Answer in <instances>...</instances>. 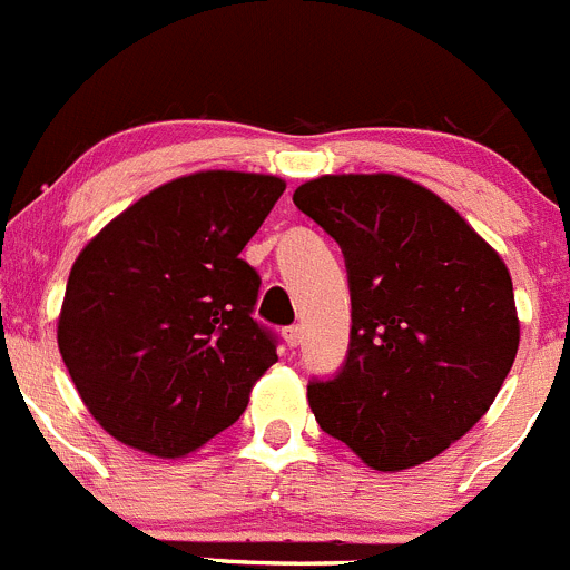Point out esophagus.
<instances>
[{"mask_svg":"<svg viewBox=\"0 0 570 570\" xmlns=\"http://www.w3.org/2000/svg\"><path fill=\"white\" fill-rule=\"evenodd\" d=\"M284 337H286V345H289V348H297V345L303 343V326H286L284 328Z\"/></svg>","mask_w":570,"mask_h":570,"instance_id":"obj_1","label":"esophagus"}]
</instances>
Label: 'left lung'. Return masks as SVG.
<instances>
[{
	"label": "left lung",
	"instance_id": "8db88e82",
	"mask_svg": "<svg viewBox=\"0 0 570 570\" xmlns=\"http://www.w3.org/2000/svg\"><path fill=\"white\" fill-rule=\"evenodd\" d=\"M292 202L340 244L351 292L343 365L309 382L317 424L374 470L435 459L489 411L518 354L507 264L393 174L312 179Z\"/></svg>",
	"mask_w": 570,
	"mask_h": 570
}]
</instances>
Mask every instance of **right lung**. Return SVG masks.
<instances>
[{
  "label": "right lung",
  "instance_id": "right-lung-1",
  "mask_svg": "<svg viewBox=\"0 0 570 570\" xmlns=\"http://www.w3.org/2000/svg\"><path fill=\"white\" fill-rule=\"evenodd\" d=\"M284 188L267 174H190L135 202L78 255L58 348L117 441L179 459L230 428L278 363V337L253 317L261 278L242 249Z\"/></svg>",
  "mask_w": 570,
  "mask_h": 570
}]
</instances>
